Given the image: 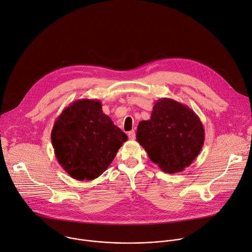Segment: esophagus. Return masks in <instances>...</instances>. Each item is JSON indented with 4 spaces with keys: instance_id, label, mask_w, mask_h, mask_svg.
Masks as SVG:
<instances>
[{
    "instance_id": "34e87169",
    "label": "esophagus",
    "mask_w": 252,
    "mask_h": 252,
    "mask_svg": "<svg viewBox=\"0 0 252 252\" xmlns=\"http://www.w3.org/2000/svg\"><path fill=\"white\" fill-rule=\"evenodd\" d=\"M127 135H128V137H129L130 139H134V138H135V131H134V130H130V131L127 133Z\"/></svg>"
}]
</instances>
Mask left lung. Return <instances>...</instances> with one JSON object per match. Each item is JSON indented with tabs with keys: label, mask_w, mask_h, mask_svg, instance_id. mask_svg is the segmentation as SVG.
Returning a JSON list of instances; mask_svg holds the SVG:
<instances>
[{
	"label": "left lung",
	"mask_w": 252,
	"mask_h": 252,
	"mask_svg": "<svg viewBox=\"0 0 252 252\" xmlns=\"http://www.w3.org/2000/svg\"><path fill=\"white\" fill-rule=\"evenodd\" d=\"M136 140L162 171L173 174L183 171L199 155L205 129L193 110L162 98L154 104L150 120L138 124Z\"/></svg>",
	"instance_id": "8db88e82"
}]
</instances>
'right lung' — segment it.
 <instances>
[{
	"mask_svg": "<svg viewBox=\"0 0 252 252\" xmlns=\"http://www.w3.org/2000/svg\"><path fill=\"white\" fill-rule=\"evenodd\" d=\"M126 139V134L103 113L101 102L89 99L71 103L51 131L59 164L79 181H91L102 175Z\"/></svg>",
	"mask_w": 252,
	"mask_h": 252,
	"instance_id": "add662e5",
	"label": "right lung"
}]
</instances>
